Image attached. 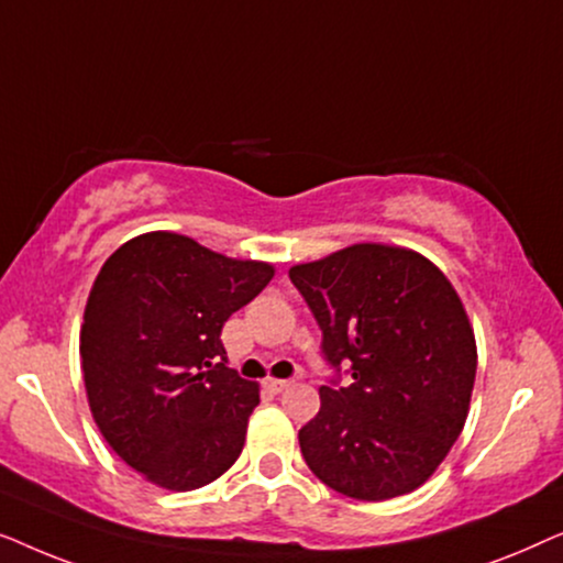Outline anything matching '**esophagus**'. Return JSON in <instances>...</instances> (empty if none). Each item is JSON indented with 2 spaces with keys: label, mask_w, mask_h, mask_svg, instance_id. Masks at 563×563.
<instances>
[{
  "label": "esophagus",
  "mask_w": 563,
  "mask_h": 563,
  "mask_svg": "<svg viewBox=\"0 0 563 563\" xmlns=\"http://www.w3.org/2000/svg\"><path fill=\"white\" fill-rule=\"evenodd\" d=\"M266 387L272 389V391H276V395H279V391L291 387V382L289 379H266Z\"/></svg>",
  "instance_id": "34e87169"
}]
</instances>
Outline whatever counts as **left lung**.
<instances>
[{
	"mask_svg": "<svg viewBox=\"0 0 563 563\" xmlns=\"http://www.w3.org/2000/svg\"><path fill=\"white\" fill-rule=\"evenodd\" d=\"M349 387H320L299 430L307 466L345 497L382 503L422 487L464 430L476 376L466 307L422 253L353 243L289 268Z\"/></svg>",
	"mask_w": 563,
	"mask_h": 563,
	"instance_id": "8db88e82",
	"label": "left lung"
}]
</instances>
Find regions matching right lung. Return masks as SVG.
<instances>
[{
	"label": "right lung",
	"instance_id": "add662e5",
	"mask_svg": "<svg viewBox=\"0 0 563 563\" xmlns=\"http://www.w3.org/2000/svg\"><path fill=\"white\" fill-rule=\"evenodd\" d=\"M276 268L153 230L91 284L79 353L91 418L145 482L189 492L241 456L258 384L228 368L220 333Z\"/></svg>",
	"mask_w": 563,
	"mask_h": 563
}]
</instances>
